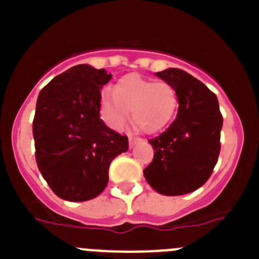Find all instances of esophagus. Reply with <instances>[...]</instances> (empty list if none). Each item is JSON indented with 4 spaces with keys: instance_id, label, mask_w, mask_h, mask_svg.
<instances>
[{
    "instance_id": "1",
    "label": "esophagus",
    "mask_w": 259,
    "mask_h": 259,
    "mask_svg": "<svg viewBox=\"0 0 259 259\" xmlns=\"http://www.w3.org/2000/svg\"><path fill=\"white\" fill-rule=\"evenodd\" d=\"M141 141V139H134V137H131V139H130V148H134L135 145H136L137 143H140Z\"/></svg>"
}]
</instances>
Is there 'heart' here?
Segmentation results:
<instances>
[{
    "instance_id": "1",
    "label": "heart",
    "mask_w": 259,
    "mask_h": 259,
    "mask_svg": "<svg viewBox=\"0 0 259 259\" xmlns=\"http://www.w3.org/2000/svg\"><path fill=\"white\" fill-rule=\"evenodd\" d=\"M178 104V93L170 84L130 74L119 79L114 91H102L100 113L107 125L120 130L131 111L136 128L157 134L172 122Z\"/></svg>"
}]
</instances>
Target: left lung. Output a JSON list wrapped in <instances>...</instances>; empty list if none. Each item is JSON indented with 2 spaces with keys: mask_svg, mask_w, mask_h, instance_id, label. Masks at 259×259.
<instances>
[{
  "mask_svg": "<svg viewBox=\"0 0 259 259\" xmlns=\"http://www.w3.org/2000/svg\"><path fill=\"white\" fill-rule=\"evenodd\" d=\"M155 76L175 89L179 109L170 127L149 140L154 158L144 176L163 196L191 193L207 182L218 161L223 125L218 98L180 68H167Z\"/></svg>",
  "mask_w": 259,
  "mask_h": 259,
  "instance_id": "8db88e82",
  "label": "left lung"
}]
</instances>
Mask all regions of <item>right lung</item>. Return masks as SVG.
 <instances>
[{"label": "right lung", "instance_id": "add662e5", "mask_svg": "<svg viewBox=\"0 0 259 259\" xmlns=\"http://www.w3.org/2000/svg\"><path fill=\"white\" fill-rule=\"evenodd\" d=\"M111 74L77 65L41 89L33 119L36 162L52 191L66 201L97 197L109 166L128 150V139L100 118L101 89Z\"/></svg>", "mask_w": 259, "mask_h": 259}]
</instances>
